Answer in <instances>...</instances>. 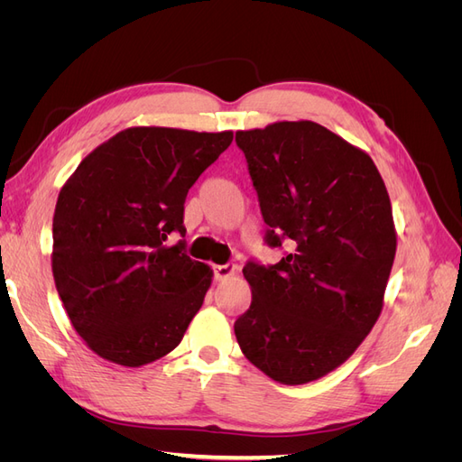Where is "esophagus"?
<instances>
[{
    "mask_svg": "<svg viewBox=\"0 0 462 462\" xmlns=\"http://www.w3.org/2000/svg\"><path fill=\"white\" fill-rule=\"evenodd\" d=\"M235 272H236V265L235 263L216 265V268H214V277H216V282H223V279L235 275Z\"/></svg>",
    "mask_w": 462,
    "mask_h": 462,
    "instance_id": "34e87169",
    "label": "esophagus"
}]
</instances>
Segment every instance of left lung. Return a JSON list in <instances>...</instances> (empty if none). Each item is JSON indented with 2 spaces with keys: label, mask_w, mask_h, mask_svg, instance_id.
<instances>
[{
  "label": "left lung",
  "mask_w": 462,
  "mask_h": 462,
  "mask_svg": "<svg viewBox=\"0 0 462 462\" xmlns=\"http://www.w3.org/2000/svg\"><path fill=\"white\" fill-rule=\"evenodd\" d=\"M268 226L287 243L272 265L243 268L250 309L235 321L243 355L272 380L300 385L351 356L380 318L397 235L383 179L366 152L314 121L239 131Z\"/></svg>",
  "instance_id": "8db88e82"
}]
</instances>
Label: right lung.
Returning <instances> with one entry per match:
<instances>
[{"instance_id":"obj_1","label":"right lung","mask_w":462,"mask_h":462,"mask_svg":"<svg viewBox=\"0 0 462 462\" xmlns=\"http://www.w3.org/2000/svg\"><path fill=\"white\" fill-rule=\"evenodd\" d=\"M231 141V131L131 127L63 185L51 270L69 319L97 356L136 368L183 339L214 273L167 236L187 233V192Z\"/></svg>"}]
</instances>
